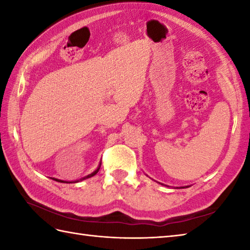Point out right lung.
<instances>
[{"label": "right lung", "mask_w": 250, "mask_h": 250, "mask_svg": "<svg viewBox=\"0 0 250 250\" xmlns=\"http://www.w3.org/2000/svg\"><path fill=\"white\" fill-rule=\"evenodd\" d=\"M100 167H101V164H100ZM100 167H98V169L97 171H94L92 174H90V175H88V176H86V177H83V179H86V178H89V177H92V176H94L95 174H97L98 172H99V169H100ZM52 179H55V180H57V182H59V183H67V182H63V180H60V179H57V178H52ZM75 183H77V182H75Z\"/></svg>", "instance_id": "obj_1"}]
</instances>
